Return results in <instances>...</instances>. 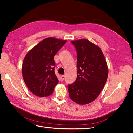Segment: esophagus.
Wrapping results in <instances>:
<instances>
[{"label": "esophagus", "instance_id": "esophagus-1", "mask_svg": "<svg viewBox=\"0 0 133 133\" xmlns=\"http://www.w3.org/2000/svg\"><path fill=\"white\" fill-rule=\"evenodd\" d=\"M65 79V75H61L60 76V80H61V81H63V80Z\"/></svg>", "mask_w": 133, "mask_h": 133}]
</instances>
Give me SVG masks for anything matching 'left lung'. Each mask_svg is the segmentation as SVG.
<instances>
[{"mask_svg": "<svg viewBox=\"0 0 133 133\" xmlns=\"http://www.w3.org/2000/svg\"><path fill=\"white\" fill-rule=\"evenodd\" d=\"M77 54V78L68 86L70 98L80 105L98 97L105 85L108 69L100 48L87 39L73 41Z\"/></svg>", "mask_w": 133, "mask_h": 133, "instance_id": "8db88e82", "label": "left lung"}]
</instances>
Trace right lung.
Listing matches in <instances>:
<instances>
[{"label":"right lung","mask_w":133,"mask_h":133,"mask_svg":"<svg viewBox=\"0 0 133 133\" xmlns=\"http://www.w3.org/2000/svg\"><path fill=\"white\" fill-rule=\"evenodd\" d=\"M66 43L65 40L48 38L28 52L23 60V77L34 95L44 97L52 94L59 80L54 69L55 55Z\"/></svg>","instance_id":"1"}]
</instances>
